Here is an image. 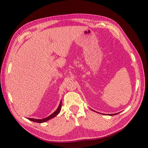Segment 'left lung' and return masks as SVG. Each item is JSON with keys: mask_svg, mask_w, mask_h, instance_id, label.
I'll return each mask as SVG.
<instances>
[{"mask_svg": "<svg viewBox=\"0 0 148 148\" xmlns=\"http://www.w3.org/2000/svg\"><path fill=\"white\" fill-rule=\"evenodd\" d=\"M118 113H116V114H109L110 116H114V115H116V114H117Z\"/></svg>", "mask_w": 148, "mask_h": 148, "instance_id": "obj_1", "label": "left lung"}]
</instances>
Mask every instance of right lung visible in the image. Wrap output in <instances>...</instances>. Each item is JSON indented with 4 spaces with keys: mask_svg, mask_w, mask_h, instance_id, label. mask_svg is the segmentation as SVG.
I'll list each match as a JSON object with an SVG mask.
<instances>
[{
    "mask_svg": "<svg viewBox=\"0 0 148 148\" xmlns=\"http://www.w3.org/2000/svg\"><path fill=\"white\" fill-rule=\"evenodd\" d=\"M61 108H62V101H60V104L58 107V108H57V110L53 113L51 114L50 116H49V117L45 118V119H30L29 118L28 120L32 121H34V122H36V123H44V122H45L47 121L54 117H55L60 112V110H61Z\"/></svg>",
    "mask_w": 148,
    "mask_h": 148,
    "instance_id": "add662e5",
    "label": "right lung"
}]
</instances>
